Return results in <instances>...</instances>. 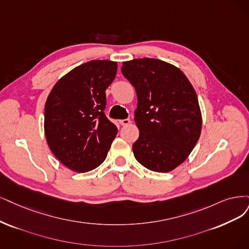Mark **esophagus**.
Listing matches in <instances>:
<instances>
[{
	"instance_id": "obj_1",
	"label": "esophagus",
	"mask_w": 249,
	"mask_h": 249,
	"mask_svg": "<svg viewBox=\"0 0 249 249\" xmlns=\"http://www.w3.org/2000/svg\"><path fill=\"white\" fill-rule=\"evenodd\" d=\"M130 119H124V120H120L119 121V123L121 124L122 126H127V125H129L130 124Z\"/></svg>"
}]
</instances>
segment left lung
<instances>
[{
    "label": "left lung",
    "instance_id": "left-lung-1",
    "mask_svg": "<svg viewBox=\"0 0 249 249\" xmlns=\"http://www.w3.org/2000/svg\"><path fill=\"white\" fill-rule=\"evenodd\" d=\"M121 71L137 95L134 157L152 171L169 172L189 157L201 134L196 91L178 68L160 59L124 61Z\"/></svg>",
    "mask_w": 249,
    "mask_h": 249
}]
</instances>
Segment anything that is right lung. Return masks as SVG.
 Masks as SVG:
<instances>
[{
    "label": "right lung",
    "mask_w": 249,
    "mask_h": 249,
    "mask_svg": "<svg viewBox=\"0 0 249 249\" xmlns=\"http://www.w3.org/2000/svg\"><path fill=\"white\" fill-rule=\"evenodd\" d=\"M117 68L110 60L83 63L60 78L46 100V141L55 157L73 171L99 166L118 133L104 112L106 90Z\"/></svg>",
    "instance_id": "right-lung-1"
}]
</instances>
